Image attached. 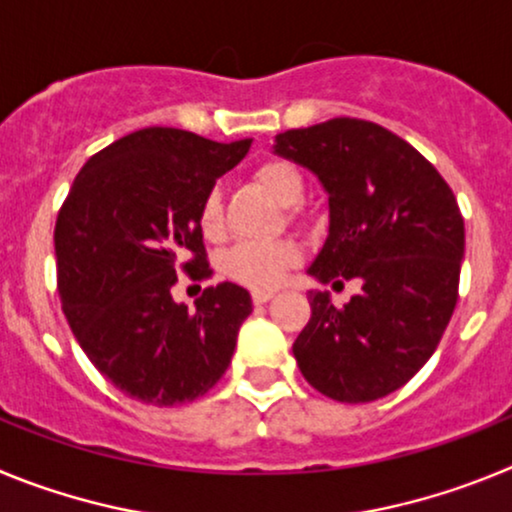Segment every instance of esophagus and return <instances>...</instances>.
<instances>
[{"label": "esophagus", "mask_w": 512, "mask_h": 512, "mask_svg": "<svg viewBox=\"0 0 512 512\" xmlns=\"http://www.w3.org/2000/svg\"><path fill=\"white\" fill-rule=\"evenodd\" d=\"M253 305H264L274 297V289H253Z\"/></svg>", "instance_id": "34e87169"}]
</instances>
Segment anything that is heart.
<instances>
[{
    "label": "heart",
    "instance_id": "1",
    "mask_svg": "<svg viewBox=\"0 0 512 512\" xmlns=\"http://www.w3.org/2000/svg\"><path fill=\"white\" fill-rule=\"evenodd\" d=\"M256 182L284 207L300 205L305 197V179L297 171L295 164L282 161V158H271L264 161L259 169L253 171ZM200 233L207 241H220L223 238V200L220 192H210L202 200L200 215ZM300 261V248L292 241H271V243H243L233 248L225 256L223 271L233 282L243 284L251 289H271L282 282L287 269Z\"/></svg>",
    "mask_w": 512,
    "mask_h": 512
}]
</instances>
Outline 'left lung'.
Instances as JSON below:
<instances>
[{
	"label": "left lung",
	"instance_id": "left-lung-1",
	"mask_svg": "<svg viewBox=\"0 0 512 512\" xmlns=\"http://www.w3.org/2000/svg\"><path fill=\"white\" fill-rule=\"evenodd\" d=\"M274 153L328 194V235L307 274L361 282L341 310L310 289L312 315L292 346L302 377L338 402L400 390L454 315L464 259L454 192L400 135L356 117L279 133Z\"/></svg>",
	"mask_w": 512,
	"mask_h": 512
}]
</instances>
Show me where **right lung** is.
Listing matches in <instances>:
<instances>
[{"label": "right lung", "instance_id": "1", "mask_svg": "<svg viewBox=\"0 0 512 512\" xmlns=\"http://www.w3.org/2000/svg\"><path fill=\"white\" fill-rule=\"evenodd\" d=\"M251 138L215 143L176 128H143L94 153L56 220L63 315L104 377L133 400L171 408L223 377L251 295L207 287L189 310L176 271L210 274L200 205Z\"/></svg>", "mask_w": 512, "mask_h": 512}]
</instances>
